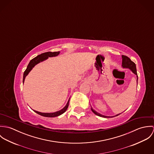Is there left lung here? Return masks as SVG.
Listing matches in <instances>:
<instances>
[{
  "mask_svg": "<svg viewBox=\"0 0 154 154\" xmlns=\"http://www.w3.org/2000/svg\"><path fill=\"white\" fill-rule=\"evenodd\" d=\"M122 66L123 67H126V68H129L132 72L137 76V79H138V76H137V71H136V65L135 63L132 62V60L130 59L129 57H128V56H125V55H122ZM91 110L92 111V112L98 116H100V117H107V116H103V115H101V114L96 112L95 110H93L92 108H91ZM119 114H117L116 115V116H119ZM113 117H115V116H113Z\"/></svg>",
  "mask_w": 154,
  "mask_h": 154,
  "instance_id": "obj_1",
  "label": "left lung"
}]
</instances>
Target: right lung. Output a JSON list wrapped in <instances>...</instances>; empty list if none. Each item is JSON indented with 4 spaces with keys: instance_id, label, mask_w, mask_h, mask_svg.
<instances>
[{
    "instance_id": "1",
    "label": "right lung",
    "mask_w": 154,
    "mask_h": 154,
    "mask_svg": "<svg viewBox=\"0 0 154 154\" xmlns=\"http://www.w3.org/2000/svg\"><path fill=\"white\" fill-rule=\"evenodd\" d=\"M60 53V51H57V52H51V51H48V52H45L44 53H42L38 56H37V57H34V59H32L29 63L28 65L27 66L26 70L24 71L23 73V83L24 82V80L25 78L26 77V76L28 74V73L31 71V70L32 69V67L35 66V65H37V63L43 61L44 60L47 59L48 57H53V56H57ZM69 100L68 101L66 106L62 109V110H60L59 111L55 112H52V113H45V112H41L37 111H35L34 110L35 112H37V114L44 116V117H57L59 116L61 114H62L63 113H64L66 111L67 109L68 108L69 106Z\"/></svg>"
}]
</instances>
